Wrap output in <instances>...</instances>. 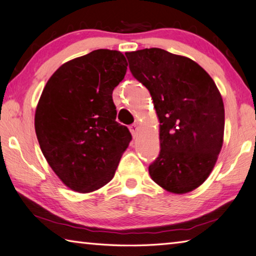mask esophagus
Returning a JSON list of instances; mask_svg holds the SVG:
<instances>
[{
    "label": "esophagus",
    "instance_id": "1",
    "mask_svg": "<svg viewBox=\"0 0 256 256\" xmlns=\"http://www.w3.org/2000/svg\"><path fill=\"white\" fill-rule=\"evenodd\" d=\"M130 131H131L133 136H136V133H138V125L136 123L132 124L131 126H130Z\"/></svg>",
    "mask_w": 256,
    "mask_h": 256
}]
</instances>
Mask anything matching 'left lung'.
<instances>
[{"label":"left lung","instance_id":"obj_1","mask_svg":"<svg viewBox=\"0 0 256 256\" xmlns=\"http://www.w3.org/2000/svg\"><path fill=\"white\" fill-rule=\"evenodd\" d=\"M125 54L133 76L150 92L160 123V154L148 174L166 192H192L210 174L224 142L220 92L205 69L184 56L159 48Z\"/></svg>","mask_w":256,"mask_h":256}]
</instances>
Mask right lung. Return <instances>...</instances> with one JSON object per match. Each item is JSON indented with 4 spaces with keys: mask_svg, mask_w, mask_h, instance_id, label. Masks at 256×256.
Returning a JSON list of instances; mask_svg holds the SVG:
<instances>
[{
    "mask_svg": "<svg viewBox=\"0 0 256 256\" xmlns=\"http://www.w3.org/2000/svg\"><path fill=\"white\" fill-rule=\"evenodd\" d=\"M126 69L120 51L94 50L62 64L40 96L34 115L40 148L74 192H92L108 184L132 140L116 122L112 97Z\"/></svg>",
    "mask_w": 256,
    "mask_h": 256,
    "instance_id": "1",
    "label": "right lung"
}]
</instances>
